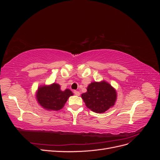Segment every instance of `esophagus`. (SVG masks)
Here are the masks:
<instances>
[{"label":"esophagus","mask_w":160,"mask_h":160,"mask_svg":"<svg viewBox=\"0 0 160 160\" xmlns=\"http://www.w3.org/2000/svg\"><path fill=\"white\" fill-rule=\"evenodd\" d=\"M74 94L77 96H79L80 95V93L78 91H74Z\"/></svg>","instance_id":"esophagus-1"}]
</instances>
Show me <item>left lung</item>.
<instances>
[{
	"label": "left lung",
	"mask_w": 160,
	"mask_h": 160,
	"mask_svg": "<svg viewBox=\"0 0 160 160\" xmlns=\"http://www.w3.org/2000/svg\"><path fill=\"white\" fill-rule=\"evenodd\" d=\"M87 90L81 98L87 107L94 112L104 113L115 104L116 91L107 82H93L89 85Z\"/></svg>",
	"instance_id": "left-lung-1"
}]
</instances>
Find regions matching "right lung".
Instances as JSON below:
<instances>
[{
    "label": "right lung",
    "mask_w": 160,
    "mask_h": 160,
    "mask_svg": "<svg viewBox=\"0 0 160 160\" xmlns=\"http://www.w3.org/2000/svg\"><path fill=\"white\" fill-rule=\"evenodd\" d=\"M72 93L69 89L62 91L60 85L53 83L49 86H42L38 89L37 98L38 102L47 110L58 111L63 107Z\"/></svg>",
    "instance_id": "obj_1"
}]
</instances>
